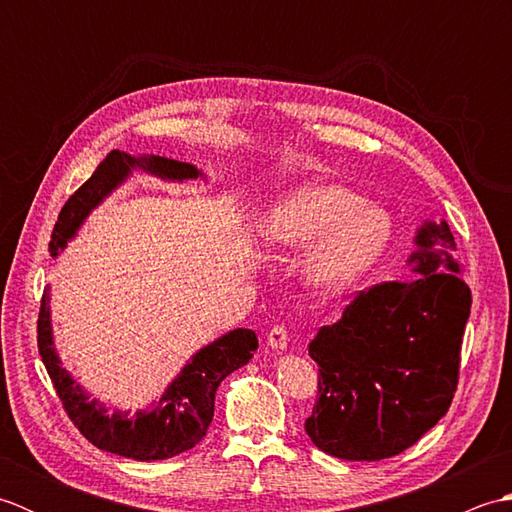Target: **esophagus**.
I'll return each mask as SVG.
<instances>
[{"label": "esophagus", "instance_id": "34e87169", "mask_svg": "<svg viewBox=\"0 0 512 512\" xmlns=\"http://www.w3.org/2000/svg\"><path fill=\"white\" fill-rule=\"evenodd\" d=\"M268 345L277 352L286 350V347H288V332H286L284 325H275V328L268 332Z\"/></svg>", "mask_w": 512, "mask_h": 512}]
</instances>
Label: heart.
I'll return each instance as SVG.
<instances>
[{"label":"heart","mask_w":512,"mask_h":512,"mask_svg":"<svg viewBox=\"0 0 512 512\" xmlns=\"http://www.w3.org/2000/svg\"><path fill=\"white\" fill-rule=\"evenodd\" d=\"M394 220L363 195L339 184L290 189L262 222V237L279 250L313 246L303 262L308 286L323 295L345 292L372 273L387 253Z\"/></svg>","instance_id":"b5f03b06"}]
</instances>
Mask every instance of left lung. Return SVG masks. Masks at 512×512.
<instances>
[{
    "label": "left lung",
    "mask_w": 512,
    "mask_h": 512,
    "mask_svg": "<svg viewBox=\"0 0 512 512\" xmlns=\"http://www.w3.org/2000/svg\"><path fill=\"white\" fill-rule=\"evenodd\" d=\"M413 277L358 292L308 345L319 400L306 433L323 453L374 462L416 444L449 411L471 290L447 222H424Z\"/></svg>",
    "instance_id": "1"
}]
</instances>
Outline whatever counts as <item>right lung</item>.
Returning a JSON list of instances; mask_svg holds the SVG:
<instances>
[{
    "label": "right lung",
    "instance_id": "add662e5",
    "mask_svg": "<svg viewBox=\"0 0 512 512\" xmlns=\"http://www.w3.org/2000/svg\"><path fill=\"white\" fill-rule=\"evenodd\" d=\"M134 169H143L151 176L171 182L204 178V173L189 162L162 156L136 158L118 149L110 151L96 167L92 178L63 204L50 239L52 257H57L68 246L85 222V217L116 187H121ZM37 345L41 361L46 365L52 385L57 389V396L74 427L101 451H110L138 462H154L176 458V455L193 449L206 436V429L213 420L217 387L228 374H233L235 369L253 358V352L257 350V336L253 330L237 328L204 345L182 367V372L171 380V385L158 398L156 405L151 409H138L136 413L121 409L110 411L103 402L90 398L88 391L76 383L68 369L61 367V358L54 350L52 339L48 290L41 299Z\"/></svg>",
    "mask_w": 512,
    "mask_h": 512
}]
</instances>
